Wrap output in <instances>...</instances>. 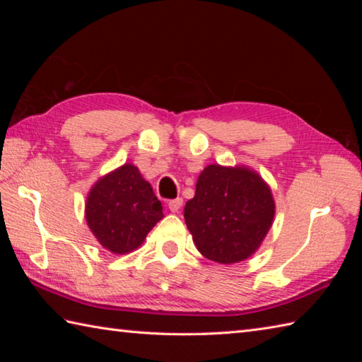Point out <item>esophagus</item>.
Masks as SVG:
<instances>
[{
  "label": "esophagus",
  "instance_id": "esophagus-1",
  "mask_svg": "<svg viewBox=\"0 0 362 362\" xmlns=\"http://www.w3.org/2000/svg\"><path fill=\"white\" fill-rule=\"evenodd\" d=\"M182 204H183V199L182 197H177V199H173V201H169L168 206H169V210H171L173 213H177V211L180 210Z\"/></svg>",
  "mask_w": 362,
  "mask_h": 362
}]
</instances>
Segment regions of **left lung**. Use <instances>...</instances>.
I'll use <instances>...</instances> for the list:
<instances>
[{
  "mask_svg": "<svg viewBox=\"0 0 362 362\" xmlns=\"http://www.w3.org/2000/svg\"><path fill=\"white\" fill-rule=\"evenodd\" d=\"M274 216L271 188L245 166H206L183 210L197 250L221 264L240 263L255 253Z\"/></svg>",
  "mask_w": 362,
  "mask_h": 362,
  "instance_id": "obj_1",
  "label": "left lung"
}]
</instances>
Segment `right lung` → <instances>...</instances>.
Masks as SVG:
<instances>
[{
  "instance_id": "add662e5",
  "label": "right lung",
  "mask_w": 362,
  "mask_h": 362,
  "mask_svg": "<svg viewBox=\"0 0 362 362\" xmlns=\"http://www.w3.org/2000/svg\"><path fill=\"white\" fill-rule=\"evenodd\" d=\"M163 218V206L149 182L134 165H122L90 189L86 219L104 249L117 255L132 252Z\"/></svg>"
}]
</instances>
